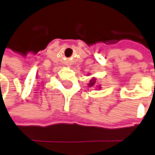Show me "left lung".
<instances>
[{"label":"left lung","instance_id":"left-lung-1","mask_svg":"<svg viewBox=\"0 0 155 155\" xmlns=\"http://www.w3.org/2000/svg\"><path fill=\"white\" fill-rule=\"evenodd\" d=\"M95 82H96V79L95 78H93L91 81H90V82L88 83V86L91 87H94V85H95ZM100 88V87H99V89Z\"/></svg>","mask_w":155,"mask_h":155}]
</instances>
